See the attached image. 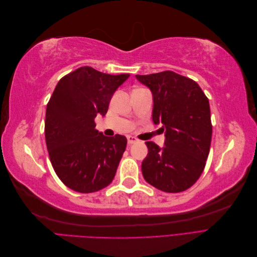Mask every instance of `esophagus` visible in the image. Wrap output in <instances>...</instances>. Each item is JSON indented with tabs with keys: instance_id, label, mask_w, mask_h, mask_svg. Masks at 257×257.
<instances>
[{
	"instance_id": "1",
	"label": "esophagus",
	"mask_w": 257,
	"mask_h": 257,
	"mask_svg": "<svg viewBox=\"0 0 257 257\" xmlns=\"http://www.w3.org/2000/svg\"><path fill=\"white\" fill-rule=\"evenodd\" d=\"M137 142V138L134 137V136H127V143L128 145H132V144H135Z\"/></svg>"
}]
</instances>
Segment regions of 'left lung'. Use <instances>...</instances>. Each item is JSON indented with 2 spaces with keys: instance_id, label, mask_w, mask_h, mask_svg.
<instances>
[{
  "instance_id": "left-lung-1",
  "label": "left lung",
  "mask_w": 257,
  "mask_h": 257,
  "mask_svg": "<svg viewBox=\"0 0 257 257\" xmlns=\"http://www.w3.org/2000/svg\"><path fill=\"white\" fill-rule=\"evenodd\" d=\"M152 92V120L162 123L164 147L147 142L145 180L163 192L188 190L204 172L212 136L209 100L197 82L172 71L136 75Z\"/></svg>"
}]
</instances>
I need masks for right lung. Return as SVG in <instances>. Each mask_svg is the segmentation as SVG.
Listing matches in <instances>:
<instances>
[{"label":"right lung","mask_w":257,"mask_h":257,"mask_svg":"<svg viewBox=\"0 0 257 257\" xmlns=\"http://www.w3.org/2000/svg\"><path fill=\"white\" fill-rule=\"evenodd\" d=\"M128 74L109 75L82 66L61 78L47 104L46 145L60 180L79 193H93L113 180L126 137H107L95 130L115 90Z\"/></svg>","instance_id":"right-lung-1"}]
</instances>
